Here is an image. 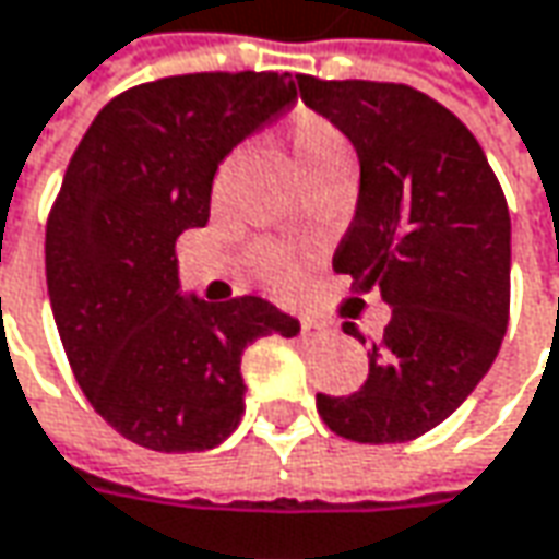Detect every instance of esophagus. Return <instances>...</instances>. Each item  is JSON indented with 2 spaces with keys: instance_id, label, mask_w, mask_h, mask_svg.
<instances>
[{
  "instance_id": "obj_1",
  "label": "esophagus",
  "mask_w": 559,
  "mask_h": 559,
  "mask_svg": "<svg viewBox=\"0 0 559 559\" xmlns=\"http://www.w3.org/2000/svg\"><path fill=\"white\" fill-rule=\"evenodd\" d=\"M301 333H305V336H318V333H326V323L314 321V318H305V321H301Z\"/></svg>"
}]
</instances>
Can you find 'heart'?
Here are the masks:
<instances>
[{
    "label": "heart",
    "instance_id": "heart-1",
    "mask_svg": "<svg viewBox=\"0 0 559 559\" xmlns=\"http://www.w3.org/2000/svg\"><path fill=\"white\" fill-rule=\"evenodd\" d=\"M286 147L293 154L295 169L301 179H314L323 173L352 169V147L346 134L323 119L314 109H295L286 122ZM254 273L270 289H289L298 276L295 258L280 245L254 248Z\"/></svg>",
    "mask_w": 559,
    "mask_h": 559
}]
</instances>
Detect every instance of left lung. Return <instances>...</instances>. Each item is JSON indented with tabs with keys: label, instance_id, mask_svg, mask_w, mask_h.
Wrapping results in <instances>:
<instances>
[{
	"label": "left lung",
	"instance_id": "obj_1",
	"mask_svg": "<svg viewBox=\"0 0 559 559\" xmlns=\"http://www.w3.org/2000/svg\"><path fill=\"white\" fill-rule=\"evenodd\" d=\"M301 99L352 141L358 207L333 270L393 308L349 396L318 393L333 433L405 443L450 418L493 365L510 321V210L475 134L390 81L298 74ZM343 330L361 340L355 323Z\"/></svg>",
	"mask_w": 559,
	"mask_h": 559
}]
</instances>
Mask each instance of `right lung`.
Here are the masks:
<instances>
[{
	"instance_id": "right-lung-1",
	"label": "right lung",
	"mask_w": 559,
	"mask_h": 559,
	"mask_svg": "<svg viewBox=\"0 0 559 559\" xmlns=\"http://www.w3.org/2000/svg\"><path fill=\"white\" fill-rule=\"evenodd\" d=\"M293 103L289 71L173 74L109 99L71 154L46 219L49 305L87 403L138 447L223 443L245 415L241 352L298 333L258 295L185 298L176 264L219 159Z\"/></svg>"
}]
</instances>
